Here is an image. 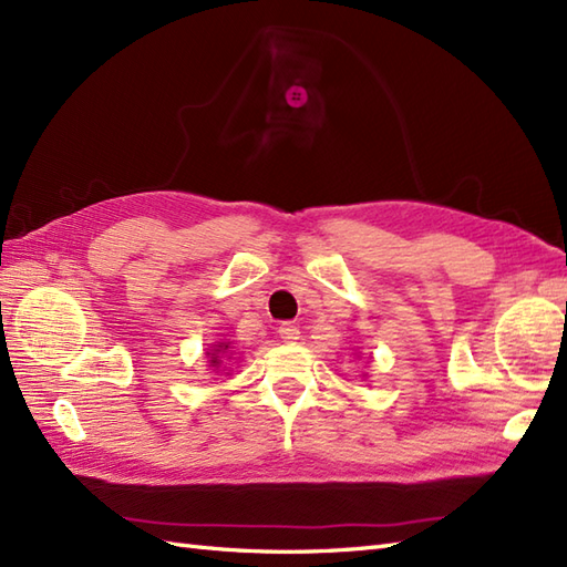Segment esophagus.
<instances>
[{
	"instance_id": "obj_1",
	"label": "esophagus",
	"mask_w": 567,
	"mask_h": 567,
	"mask_svg": "<svg viewBox=\"0 0 567 567\" xmlns=\"http://www.w3.org/2000/svg\"><path fill=\"white\" fill-rule=\"evenodd\" d=\"M279 339L284 343H293L300 339V329L296 324H290V321H284V324H279Z\"/></svg>"
}]
</instances>
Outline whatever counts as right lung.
<instances>
[{
  "instance_id": "right-lung-1",
  "label": "right lung",
  "mask_w": 567,
  "mask_h": 567,
  "mask_svg": "<svg viewBox=\"0 0 567 567\" xmlns=\"http://www.w3.org/2000/svg\"><path fill=\"white\" fill-rule=\"evenodd\" d=\"M226 350H228V343H219L217 348H214V353H207V355H212L209 367H219L221 364V355L226 353Z\"/></svg>"
}]
</instances>
